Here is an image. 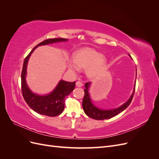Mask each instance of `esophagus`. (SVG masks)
Wrapping results in <instances>:
<instances>
[{
	"label": "esophagus",
	"mask_w": 159,
	"mask_h": 159,
	"mask_svg": "<svg viewBox=\"0 0 159 159\" xmlns=\"http://www.w3.org/2000/svg\"><path fill=\"white\" fill-rule=\"evenodd\" d=\"M75 85L77 86V87H82L83 86V84L81 82V81H76L75 83Z\"/></svg>",
	"instance_id": "1"
}]
</instances>
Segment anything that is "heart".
I'll return each instance as SVG.
<instances>
[{
	"label": "heart",
	"instance_id": "obj_1",
	"mask_svg": "<svg viewBox=\"0 0 159 159\" xmlns=\"http://www.w3.org/2000/svg\"><path fill=\"white\" fill-rule=\"evenodd\" d=\"M107 66V59L100 52L89 48L77 50L73 54V61H68V70L73 74L79 69H85V73L90 78H98Z\"/></svg>",
	"mask_w": 159,
	"mask_h": 159
}]
</instances>
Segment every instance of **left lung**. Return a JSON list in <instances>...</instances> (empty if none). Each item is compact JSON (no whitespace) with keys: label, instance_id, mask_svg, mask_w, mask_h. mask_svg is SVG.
I'll list each match as a JSON object with an SVG mask.
<instances>
[{"label":"left lung","instance_id":"obj_1","mask_svg":"<svg viewBox=\"0 0 159 159\" xmlns=\"http://www.w3.org/2000/svg\"><path fill=\"white\" fill-rule=\"evenodd\" d=\"M129 56L131 57V56L129 54ZM90 85H91L90 82H88L85 84V89H84L85 95L83 99L82 107L85 113L87 115L88 117L96 120H103V119H110L116 116V115H118L119 113L123 111L129 106L130 103H131L133 98V95L134 93V89H135V85H134L133 91L131 95V97H130L127 102L124 104H123L121 106H120L117 108L113 109L105 110V109H101L95 106V105L92 103V102H91V97L88 91Z\"/></svg>","mask_w":159,"mask_h":159}]
</instances>
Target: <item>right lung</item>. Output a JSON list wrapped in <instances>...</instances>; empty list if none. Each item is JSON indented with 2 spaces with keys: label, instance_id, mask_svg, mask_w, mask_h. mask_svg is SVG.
Returning a JSON list of instances; mask_svg holds the SVG:
<instances>
[{
  "label": "right lung",
  "instance_id": "right-lung-1",
  "mask_svg": "<svg viewBox=\"0 0 159 159\" xmlns=\"http://www.w3.org/2000/svg\"><path fill=\"white\" fill-rule=\"evenodd\" d=\"M67 40L68 39L61 38H50V39L45 40L34 48L24 61L21 74L22 93L28 106L39 114L49 117H55L63 112L65 107V98L74 89L75 81L68 82V81H65L64 80H60L56 88L51 93L45 95H40L33 93L28 88L26 81L28 60H29L32 52L38 46L48 45L60 42H66Z\"/></svg>",
  "mask_w": 159,
  "mask_h": 159
}]
</instances>
